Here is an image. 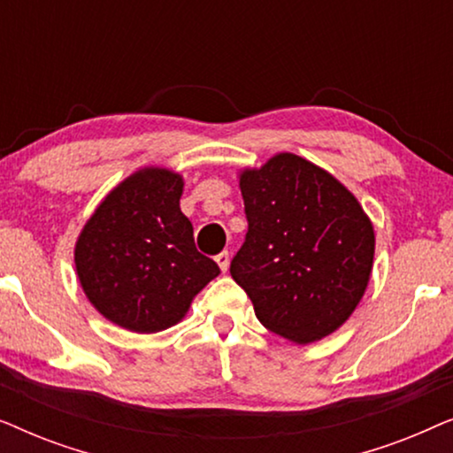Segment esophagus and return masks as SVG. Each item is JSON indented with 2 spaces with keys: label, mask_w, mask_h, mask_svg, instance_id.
Returning a JSON list of instances; mask_svg holds the SVG:
<instances>
[{
  "label": "esophagus",
  "mask_w": 453,
  "mask_h": 453,
  "mask_svg": "<svg viewBox=\"0 0 453 453\" xmlns=\"http://www.w3.org/2000/svg\"><path fill=\"white\" fill-rule=\"evenodd\" d=\"M228 262H231V259H228V251H222V253H219V256H216V264H219L220 272L228 270Z\"/></svg>",
  "instance_id": "obj_1"
}]
</instances>
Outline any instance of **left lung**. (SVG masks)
Returning <instances> with one entry per match:
<instances>
[{
	"mask_svg": "<svg viewBox=\"0 0 453 453\" xmlns=\"http://www.w3.org/2000/svg\"><path fill=\"white\" fill-rule=\"evenodd\" d=\"M250 222L231 262L264 327L295 344L336 332L367 290L373 222L332 173L293 152L239 171Z\"/></svg>",
	"mask_w": 453,
	"mask_h": 453,
	"instance_id": "left-lung-1",
	"label": "left lung"
}]
</instances>
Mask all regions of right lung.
<instances>
[{
	"instance_id": "right-lung-1",
	"label": "right lung",
	"mask_w": 453,
	"mask_h": 453,
	"mask_svg": "<svg viewBox=\"0 0 453 453\" xmlns=\"http://www.w3.org/2000/svg\"><path fill=\"white\" fill-rule=\"evenodd\" d=\"M183 177L142 166L115 185L73 247L86 299L104 319L135 334L163 332L188 315L191 301L220 274L194 243L179 208Z\"/></svg>"
}]
</instances>
